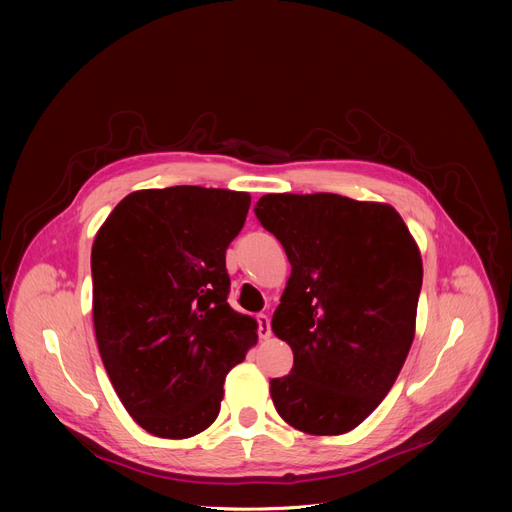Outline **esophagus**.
Masks as SVG:
<instances>
[{
  "mask_svg": "<svg viewBox=\"0 0 512 512\" xmlns=\"http://www.w3.org/2000/svg\"><path fill=\"white\" fill-rule=\"evenodd\" d=\"M255 319H257V326H259V330H257V332H259V338H263V340L270 338V336H272L270 317H267L265 313H259Z\"/></svg>",
  "mask_w": 512,
  "mask_h": 512,
  "instance_id": "esophagus-1",
  "label": "esophagus"
}]
</instances>
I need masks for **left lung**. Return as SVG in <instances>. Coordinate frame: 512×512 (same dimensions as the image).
I'll return each mask as SVG.
<instances>
[{"label":"left lung","instance_id":"obj_1","mask_svg":"<svg viewBox=\"0 0 512 512\" xmlns=\"http://www.w3.org/2000/svg\"><path fill=\"white\" fill-rule=\"evenodd\" d=\"M292 265L272 317L294 365L270 382L280 417L311 436L363 423L394 386L415 338L423 263L400 213L332 193L255 205Z\"/></svg>","mask_w":512,"mask_h":512}]
</instances>
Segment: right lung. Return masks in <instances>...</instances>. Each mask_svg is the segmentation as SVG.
Wrapping results in <instances>:
<instances>
[{
	"label": "right lung",
	"instance_id": "add662e5",
	"mask_svg": "<svg viewBox=\"0 0 512 512\" xmlns=\"http://www.w3.org/2000/svg\"><path fill=\"white\" fill-rule=\"evenodd\" d=\"M249 193L203 186L124 197L93 251V324L103 367L145 432L182 440L220 413L226 373L257 342V321L228 305L226 249Z\"/></svg>",
	"mask_w": 512,
	"mask_h": 512
}]
</instances>
